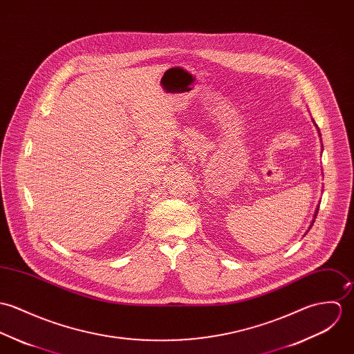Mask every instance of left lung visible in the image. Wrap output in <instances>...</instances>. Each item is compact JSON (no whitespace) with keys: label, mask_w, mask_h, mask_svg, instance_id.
Wrapping results in <instances>:
<instances>
[{"label":"left lung","mask_w":354,"mask_h":354,"mask_svg":"<svg viewBox=\"0 0 354 354\" xmlns=\"http://www.w3.org/2000/svg\"><path fill=\"white\" fill-rule=\"evenodd\" d=\"M317 210H319V209H316V213H315V217H316V214H317ZM315 221V220H314ZM314 221H313V224H314ZM313 224H311V227H313Z\"/></svg>","instance_id":"left-lung-1"}]
</instances>
